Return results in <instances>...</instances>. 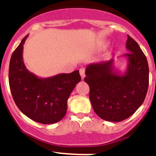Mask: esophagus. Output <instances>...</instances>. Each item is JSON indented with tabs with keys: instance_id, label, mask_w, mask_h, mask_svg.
<instances>
[{
	"instance_id": "esophagus-1",
	"label": "esophagus",
	"mask_w": 156,
	"mask_h": 156,
	"mask_svg": "<svg viewBox=\"0 0 156 156\" xmlns=\"http://www.w3.org/2000/svg\"><path fill=\"white\" fill-rule=\"evenodd\" d=\"M80 74L81 77H82V79L83 80L84 79V77H85V69H84V68H81L80 69Z\"/></svg>"
}]
</instances>
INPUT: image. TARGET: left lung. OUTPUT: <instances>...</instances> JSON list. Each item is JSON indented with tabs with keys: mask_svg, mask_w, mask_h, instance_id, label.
Wrapping results in <instances>:
<instances>
[{
	"mask_svg": "<svg viewBox=\"0 0 156 156\" xmlns=\"http://www.w3.org/2000/svg\"><path fill=\"white\" fill-rule=\"evenodd\" d=\"M126 48L129 53L124 73L115 69L114 60L87 66L84 81L90 87V102L100 118L120 122L133 115L144 102L149 82L146 56L137 44L128 35Z\"/></svg>",
	"mask_w": 156,
	"mask_h": 156,
	"instance_id": "left-lung-1",
	"label": "left lung"
}]
</instances>
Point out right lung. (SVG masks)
Here are the masks:
<instances>
[{
    "instance_id": "1",
    "label": "right lung",
    "mask_w": 156,
    "mask_h": 156,
    "mask_svg": "<svg viewBox=\"0 0 156 156\" xmlns=\"http://www.w3.org/2000/svg\"><path fill=\"white\" fill-rule=\"evenodd\" d=\"M22 40L12 53L8 80L11 93L19 109L32 120L51 124L61 120L67 111V100L81 80L79 70L39 78L27 69L23 62Z\"/></svg>"
}]
</instances>
